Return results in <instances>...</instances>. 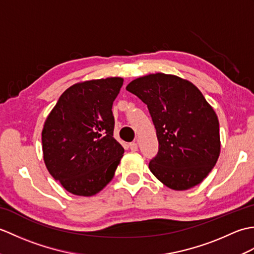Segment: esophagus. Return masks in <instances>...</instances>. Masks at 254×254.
Returning a JSON list of instances; mask_svg holds the SVG:
<instances>
[{
	"instance_id": "obj_1",
	"label": "esophagus",
	"mask_w": 254,
	"mask_h": 254,
	"mask_svg": "<svg viewBox=\"0 0 254 254\" xmlns=\"http://www.w3.org/2000/svg\"><path fill=\"white\" fill-rule=\"evenodd\" d=\"M130 149L132 150V152H136V150H137V143L136 142L130 143Z\"/></svg>"
}]
</instances>
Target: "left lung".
<instances>
[{
  "mask_svg": "<svg viewBox=\"0 0 254 254\" xmlns=\"http://www.w3.org/2000/svg\"><path fill=\"white\" fill-rule=\"evenodd\" d=\"M147 108L157 134L158 153L149 169L172 190L201 183L220 153L219 122L195 85L171 74L138 77L127 86Z\"/></svg>",
  "mask_w": 254,
  "mask_h": 254,
  "instance_id": "8db88e82",
  "label": "left lung"
}]
</instances>
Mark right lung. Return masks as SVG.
Masks as SVG:
<instances>
[{
    "instance_id": "right-lung-1",
    "label": "right lung",
    "mask_w": 254,
    "mask_h": 254,
    "mask_svg": "<svg viewBox=\"0 0 254 254\" xmlns=\"http://www.w3.org/2000/svg\"><path fill=\"white\" fill-rule=\"evenodd\" d=\"M121 77L68 87L47 117L42 152L48 171L69 193L91 196L109 183L124 153L113 137L112 104Z\"/></svg>"
}]
</instances>
